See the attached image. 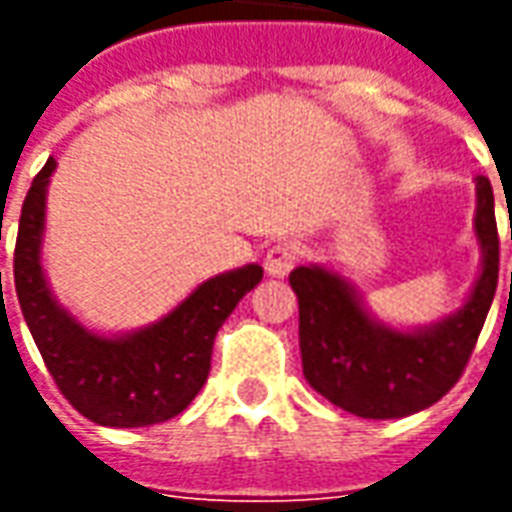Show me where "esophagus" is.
<instances>
[{"instance_id":"34e87169","label":"esophagus","mask_w":512,"mask_h":512,"mask_svg":"<svg viewBox=\"0 0 512 512\" xmlns=\"http://www.w3.org/2000/svg\"><path fill=\"white\" fill-rule=\"evenodd\" d=\"M299 246L293 244H277L271 246L266 252V260H263V266H266L268 277H288L290 271L296 268L299 263Z\"/></svg>"}]
</instances>
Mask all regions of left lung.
<instances>
[{
	"mask_svg": "<svg viewBox=\"0 0 512 512\" xmlns=\"http://www.w3.org/2000/svg\"><path fill=\"white\" fill-rule=\"evenodd\" d=\"M474 230L483 246V271L472 296L455 315L417 332L373 321L354 288L326 268L290 271V288L299 296L301 365L312 389L365 419L408 417L447 395L463 376L499 282V235L488 178H477Z\"/></svg>",
	"mask_w": 512,
	"mask_h": 512,
	"instance_id": "1",
	"label": "left lung"
}]
</instances>
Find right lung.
Returning <instances> with one entry per match:
<instances>
[{
	"instance_id": "add662e5",
	"label": "right lung",
	"mask_w": 512,
	"mask_h": 512,
	"mask_svg": "<svg viewBox=\"0 0 512 512\" xmlns=\"http://www.w3.org/2000/svg\"><path fill=\"white\" fill-rule=\"evenodd\" d=\"M54 167L57 161L49 158L29 186L13 257L16 296L32 340L54 384L82 417L106 428H145L178 417L208 381L216 332L263 279V268H235L202 282L167 318L126 337L87 332L54 301L40 266Z\"/></svg>"
}]
</instances>
